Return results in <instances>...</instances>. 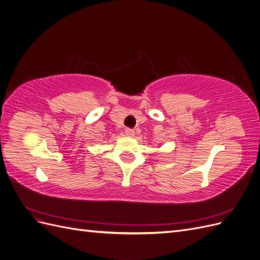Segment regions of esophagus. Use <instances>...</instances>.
Segmentation results:
<instances>
[{
	"label": "esophagus",
	"instance_id": "esophagus-1",
	"mask_svg": "<svg viewBox=\"0 0 260 260\" xmlns=\"http://www.w3.org/2000/svg\"><path fill=\"white\" fill-rule=\"evenodd\" d=\"M124 132H125V135L129 136V137H133V136H135V130L131 129V128H127V129L124 130Z\"/></svg>",
	"mask_w": 260,
	"mask_h": 260
}]
</instances>
